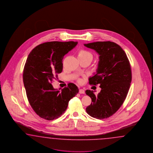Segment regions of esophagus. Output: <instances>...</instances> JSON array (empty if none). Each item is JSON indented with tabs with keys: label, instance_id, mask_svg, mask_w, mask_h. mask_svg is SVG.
<instances>
[{
	"label": "esophagus",
	"instance_id": "34e87169",
	"mask_svg": "<svg viewBox=\"0 0 153 153\" xmlns=\"http://www.w3.org/2000/svg\"><path fill=\"white\" fill-rule=\"evenodd\" d=\"M79 94H85V90L83 89H79Z\"/></svg>",
	"mask_w": 153,
	"mask_h": 153
}]
</instances>
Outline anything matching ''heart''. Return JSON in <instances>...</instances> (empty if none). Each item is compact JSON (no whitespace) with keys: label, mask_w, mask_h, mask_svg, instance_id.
Instances as JSON below:
<instances>
[{"label":"heart","mask_w":153,"mask_h":153,"mask_svg":"<svg viewBox=\"0 0 153 153\" xmlns=\"http://www.w3.org/2000/svg\"><path fill=\"white\" fill-rule=\"evenodd\" d=\"M78 57H83V58H93V56L91 53L85 50H81L78 53Z\"/></svg>","instance_id":"heart-1"}]
</instances>
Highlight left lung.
Returning <instances> with one entry per match:
<instances>
[{
	"instance_id": "1",
	"label": "left lung",
	"mask_w": 153,
	"mask_h": 153,
	"mask_svg": "<svg viewBox=\"0 0 153 153\" xmlns=\"http://www.w3.org/2000/svg\"><path fill=\"white\" fill-rule=\"evenodd\" d=\"M98 54L96 73L88 79L90 85L100 84V92L86 90L91 98V104L86 108L88 115L103 120L114 114L121 107L128 92L132 79L130 62L120 45L111 42H97L85 44Z\"/></svg>"
}]
</instances>
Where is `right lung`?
I'll list each match as a JSON object with an SVG mask.
<instances>
[{"label": "right lung", "mask_w": 153, "mask_h": 153, "mask_svg": "<svg viewBox=\"0 0 153 153\" xmlns=\"http://www.w3.org/2000/svg\"><path fill=\"white\" fill-rule=\"evenodd\" d=\"M77 42H47L36 46L28 56L23 81L30 105L37 115L48 120L62 116L68 102L79 93L74 83L60 91L51 85L55 75L63 70V56L77 45Z\"/></svg>", "instance_id": "add662e5"}]
</instances>
